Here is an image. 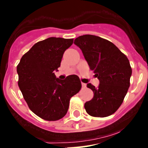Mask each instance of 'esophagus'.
<instances>
[{
    "instance_id": "1",
    "label": "esophagus",
    "mask_w": 148,
    "mask_h": 148,
    "mask_svg": "<svg viewBox=\"0 0 148 148\" xmlns=\"http://www.w3.org/2000/svg\"><path fill=\"white\" fill-rule=\"evenodd\" d=\"M82 87H83V88H85V87H87V84H86L85 83H83V82H82Z\"/></svg>"
}]
</instances>
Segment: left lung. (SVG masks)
Instances as JSON below:
<instances>
[{"instance_id": "1", "label": "left lung", "mask_w": 148, "mask_h": 148, "mask_svg": "<svg viewBox=\"0 0 148 148\" xmlns=\"http://www.w3.org/2000/svg\"><path fill=\"white\" fill-rule=\"evenodd\" d=\"M74 43L81 49L90 69L100 82L97 87L90 83L87 84L94 97L84 104L86 111L95 117L114 114L130 85L132 68L128 58L114 43L95 35L79 36Z\"/></svg>"}]
</instances>
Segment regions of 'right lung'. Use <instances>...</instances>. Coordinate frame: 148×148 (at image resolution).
I'll return each mask as SVG.
<instances>
[{
    "label": "right lung",
    "instance_id": "1",
    "mask_svg": "<svg viewBox=\"0 0 148 148\" xmlns=\"http://www.w3.org/2000/svg\"><path fill=\"white\" fill-rule=\"evenodd\" d=\"M73 39L49 38L34 44L17 66L18 84L29 108L47 121H57L66 114L70 98L81 90L77 75L65 79L56 77L63 55Z\"/></svg>",
    "mask_w": 148,
    "mask_h": 148
}]
</instances>
